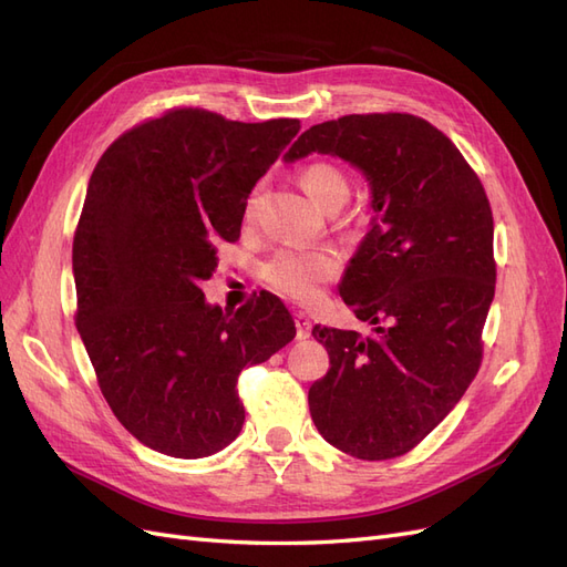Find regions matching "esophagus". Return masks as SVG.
Listing matches in <instances>:
<instances>
[{"mask_svg": "<svg viewBox=\"0 0 567 567\" xmlns=\"http://www.w3.org/2000/svg\"><path fill=\"white\" fill-rule=\"evenodd\" d=\"M310 333H312V321H310V317H307L305 312H298V315H296V336H298V340L310 338Z\"/></svg>", "mask_w": 567, "mask_h": 567, "instance_id": "esophagus-1", "label": "esophagus"}]
</instances>
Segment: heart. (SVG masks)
I'll use <instances>...</instances> for the list:
<instances>
[{"label":"heart","mask_w":567,"mask_h":567,"mask_svg":"<svg viewBox=\"0 0 567 567\" xmlns=\"http://www.w3.org/2000/svg\"><path fill=\"white\" fill-rule=\"evenodd\" d=\"M300 182L310 198L323 210H338L350 198V179L333 163H312L302 169ZM257 192L246 203V219L255 217ZM340 257L331 248H284L274 252L265 265V279L284 296L310 302L321 288L336 279Z\"/></svg>","instance_id":"b5f03b06"}]
</instances>
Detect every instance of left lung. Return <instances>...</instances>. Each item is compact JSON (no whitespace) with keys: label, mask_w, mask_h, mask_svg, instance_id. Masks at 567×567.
Listing matches in <instances>:
<instances>
[{"label":"left lung","mask_w":567,"mask_h":567,"mask_svg":"<svg viewBox=\"0 0 567 567\" xmlns=\"http://www.w3.org/2000/svg\"><path fill=\"white\" fill-rule=\"evenodd\" d=\"M348 161L369 182L371 229L342 274L340 298L373 336L315 326L331 369L312 383L321 437L364 461L402 456L450 414L483 359L494 300V219L483 184L427 120L342 115L288 148Z\"/></svg>","instance_id":"left-lung-1"}]
</instances>
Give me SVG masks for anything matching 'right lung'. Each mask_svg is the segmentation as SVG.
Returning a JSON list of instances; mask_svg holds the SVG:
<instances>
[{
  "label": "right lung",
  "instance_id": "obj_1",
  "mask_svg": "<svg viewBox=\"0 0 567 567\" xmlns=\"http://www.w3.org/2000/svg\"><path fill=\"white\" fill-rule=\"evenodd\" d=\"M298 132L293 117L236 123L175 109L117 136L94 167L73 238L75 323L113 414L151 450H225L246 421L238 373L296 338L277 296L231 315L200 284Z\"/></svg>",
  "mask_w": 567,
  "mask_h": 567
}]
</instances>
